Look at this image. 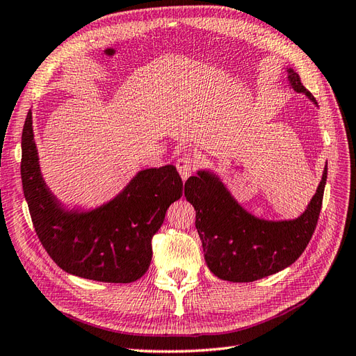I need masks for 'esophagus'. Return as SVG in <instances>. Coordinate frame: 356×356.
<instances>
[{"instance_id":"obj_1","label":"esophagus","mask_w":356,"mask_h":356,"mask_svg":"<svg viewBox=\"0 0 356 356\" xmlns=\"http://www.w3.org/2000/svg\"><path fill=\"white\" fill-rule=\"evenodd\" d=\"M176 167H177V171H179L180 177L184 179V180H186V179L191 176V172H193V170H194V167H195V163H194L193 158L181 156V158L177 159Z\"/></svg>"}]
</instances>
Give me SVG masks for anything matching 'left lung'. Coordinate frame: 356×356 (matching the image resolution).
Returning a JSON list of instances; mask_svg holds the SVG:
<instances>
[{
  "label": "left lung",
  "instance_id": "1",
  "mask_svg": "<svg viewBox=\"0 0 356 356\" xmlns=\"http://www.w3.org/2000/svg\"><path fill=\"white\" fill-rule=\"evenodd\" d=\"M287 74L291 88L317 105L296 72L287 69ZM326 175L327 165L305 212L284 221L261 220L245 211L212 171L200 170L197 176H191L185 181V197L195 209V227L213 275L232 282H250L295 263L314 233Z\"/></svg>",
  "mask_w": 356,
  "mask_h": 356
}]
</instances>
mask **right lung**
<instances>
[{
  "label": "right lung",
  "instance_id": "right-lung-1",
  "mask_svg": "<svg viewBox=\"0 0 356 356\" xmlns=\"http://www.w3.org/2000/svg\"><path fill=\"white\" fill-rule=\"evenodd\" d=\"M21 177L34 230L49 257L72 275L102 282H132L147 272L152 238L184 191L175 165L147 168L108 203L69 211L42 177L31 109L22 131Z\"/></svg>",
  "mask_w": 356,
  "mask_h": 356
}]
</instances>
